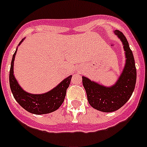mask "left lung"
I'll return each instance as SVG.
<instances>
[{
    "mask_svg": "<svg viewBox=\"0 0 147 147\" xmlns=\"http://www.w3.org/2000/svg\"><path fill=\"white\" fill-rule=\"evenodd\" d=\"M114 33L123 44L125 64L122 74L114 85L106 87L82 76V83L89 103L92 108L103 112H112L120 109L130 99L136 82V68L133 52L128 41L121 31Z\"/></svg>",
    "mask_w": 147,
    "mask_h": 147,
    "instance_id": "left-lung-1",
    "label": "left lung"
}]
</instances>
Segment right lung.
Listing matches in <instances>:
<instances>
[{"instance_id":"obj_1","label":"right lung","mask_w":147,"mask_h":147,"mask_svg":"<svg viewBox=\"0 0 147 147\" xmlns=\"http://www.w3.org/2000/svg\"><path fill=\"white\" fill-rule=\"evenodd\" d=\"M25 38H22L20 46ZM17 49L12 57L9 72V84L12 94L17 103L28 112L34 114H45L58 109L63 103L66 90L71 83V75L63 80L49 92L43 94H31L20 87L14 75V61Z\"/></svg>"}]
</instances>
